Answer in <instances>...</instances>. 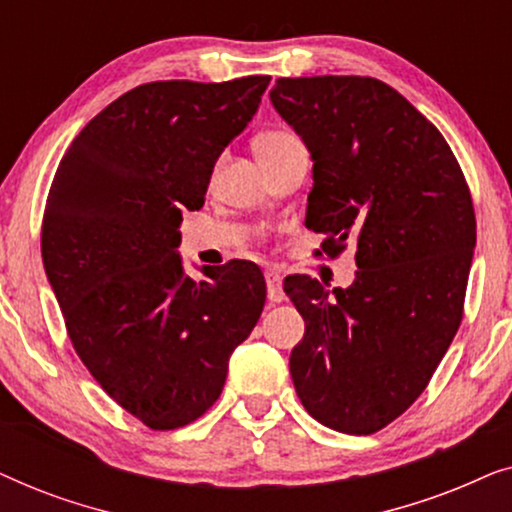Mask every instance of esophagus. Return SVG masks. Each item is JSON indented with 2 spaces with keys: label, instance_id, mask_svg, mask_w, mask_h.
<instances>
[{
  "label": "esophagus",
  "instance_id": "34e87169",
  "mask_svg": "<svg viewBox=\"0 0 512 512\" xmlns=\"http://www.w3.org/2000/svg\"><path fill=\"white\" fill-rule=\"evenodd\" d=\"M265 286H268V300H270V303H282V300L286 298L279 272H275V270L265 272Z\"/></svg>",
  "mask_w": 512,
  "mask_h": 512
}]
</instances>
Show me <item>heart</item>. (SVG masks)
I'll return each instance as SVG.
<instances>
[{
    "label": "heart",
    "mask_w": 512,
    "mask_h": 512,
    "mask_svg": "<svg viewBox=\"0 0 512 512\" xmlns=\"http://www.w3.org/2000/svg\"><path fill=\"white\" fill-rule=\"evenodd\" d=\"M293 144H298V137L293 135V132L270 130V132H265V135L256 139V156L263 163V160L277 156V153L286 151Z\"/></svg>",
    "instance_id": "obj_1"
}]
</instances>
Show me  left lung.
I'll list each match as a JSON object with an SVG mask.
<instances>
[{
    "label": "left lung",
    "mask_w": 512,
    "mask_h": 512,
    "mask_svg": "<svg viewBox=\"0 0 512 512\" xmlns=\"http://www.w3.org/2000/svg\"><path fill=\"white\" fill-rule=\"evenodd\" d=\"M270 102L312 158L305 226L326 235V254L352 240L359 268L333 293L305 275L284 282L305 319L293 387L317 422L368 436L417 401L461 324L471 193L436 125L387 83L277 79Z\"/></svg>",
    "instance_id": "left-lung-1"
}]
</instances>
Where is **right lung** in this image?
<instances>
[{"mask_svg": "<svg viewBox=\"0 0 512 512\" xmlns=\"http://www.w3.org/2000/svg\"><path fill=\"white\" fill-rule=\"evenodd\" d=\"M268 83L132 88L74 137L48 193L41 258L69 340L100 387L156 431L212 408L230 354L263 312L254 263L202 270L195 282L177 247L181 212L205 205L216 160Z\"/></svg>", "mask_w": 512, "mask_h": 512, "instance_id": "1", "label": "right lung"}]
</instances>
